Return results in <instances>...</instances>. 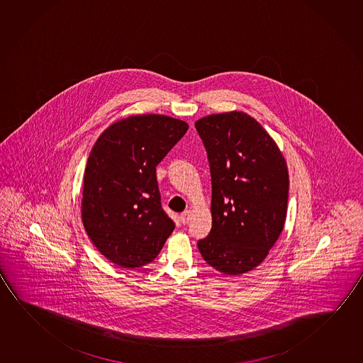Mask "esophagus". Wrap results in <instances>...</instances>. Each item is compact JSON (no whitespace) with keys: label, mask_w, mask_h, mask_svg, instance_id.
I'll return each mask as SVG.
<instances>
[{"label":"esophagus","mask_w":363,"mask_h":363,"mask_svg":"<svg viewBox=\"0 0 363 363\" xmlns=\"http://www.w3.org/2000/svg\"><path fill=\"white\" fill-rule=\"evenodd\" d=\"M191 218V211H184L181 213V218H179V220H181V223H184V225H186V223H189V221H190Z\"/></svg>","instance_id":"1"}]
</instances>
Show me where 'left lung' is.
<instances>
[{
    "instance_id": "obj_1",
    "label": "left lung",
    "mask_w": 363,
    "mask_h": 363,
    "mask_svg": "<svg viewBox=\"0 0 363 363\" xmlns=\"http://www.w3.org/2000/svg\"><path fill=\"white\" fill-rule=\"evenodd\" d=\"M211 172L212 228L197 246L226 275L250 272L268 257L284 228L289 191L286 162L262 124L244 112L195 123Z\"/></svg>"
}]
</instances>
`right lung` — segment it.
Returning <instances> with one entry per match:
<instances>
[{
    "instance_id": "add662e5",
    "label": "right lung",
    "mask_w": 363,
    "mask_h": 363,
    "mask_svg": "<svg viewBox=\"0 0 363 363\" xmlns=\"http://www.w3.org/2000/svg\"><path fill=\"white\" fill-rule=\"evenodd\" d=\"M187 129V123L167 116H132L113 123L91 148L82 218L91 242L113 264L129 269L150 264L172 234L156 166Z\"/></svg>"
}]
</instances>
